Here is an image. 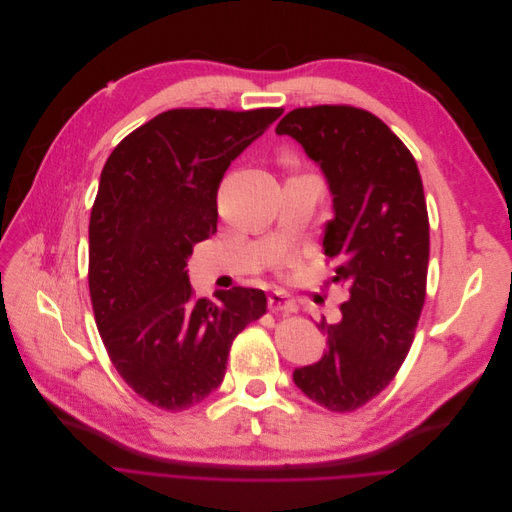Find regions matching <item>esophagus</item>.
Wrapping results in <instances>:
<instances>
[{"mask_svg": "<svg viewBox=\"0 0 512 512\" xmlns=\"http://www.w3.org/2000/svg\"><path fill=\"white\" fill-rule=\"evenodd\" d=\"M268 309L272 313H294L296 311V302L286 294V292H270L268 294Z\"/></svg>", "mask_w": 512, "mask_h": 512, "instance_id": "esophagus-1", "label": "esophagus"}]
</instances>
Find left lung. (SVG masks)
Wrapping results in <instances>:
<instances>
[{"instance_id": "left-lung-1", "label": "left lung", "mask_w": 512, "mask_h": 512, "mask_svg": "<svg viewBox=\"0 0 512 512\" xmlns=\"http://www.w3.org/2000/svg\"><path fill=\"white\" fill-rule=\"evenodd\" d=\"M313 159L333 195L323 250L351 298L319 329L323 357L296 387L331 412H353L399 371L426 300L430 224L416 159L375 115L355 107L290 111L276 127Z\"/></svg>"}]
</instances>
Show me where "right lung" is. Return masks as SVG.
<instances>
[{
  "instance_id": "obj_1",
  "label": "right lung",
  "mask_w": 512,
  "mask_h": 512,
  "mask_svg": "<svg viewBox=\"0 0 512 512\" xmlns=\"http://www.w3.org/2000/svg\"><path fill=\"white\" fill-rule=\"evenodd\" d=\"M280 115L173 109L125 137L100 173L88 226L96 327L125 383L161 410L218 389L232 341L266 313L258 288L193 298L187 260L218 230L230 163Z\"/></svg>"
}]
</instances>
